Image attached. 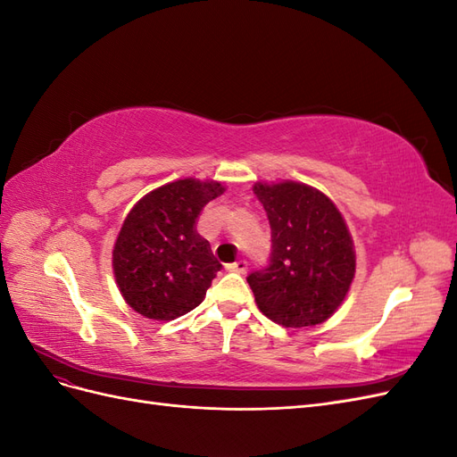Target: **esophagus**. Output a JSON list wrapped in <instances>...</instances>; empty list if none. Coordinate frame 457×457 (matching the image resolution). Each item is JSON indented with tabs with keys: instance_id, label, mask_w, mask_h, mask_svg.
I'll list each match as a JSON object with an SVG mask.
<instances>
[{
	"instance_id": "obj_1",
	"label": "esophagus",
	"mask_w": 457,
	"mask_h": 457,
	"mask_svg": "<svg viewBox=\"0 0 457 457\" xmlns=\"http://www.w3.org/2000/svg\"><path fill=\"white\" fill-rule=\"evenodd\" d=\"M227 270L238 272V274H245V270H247V261H245V259H240V261H237V262H230V265H227Z\"/></svg>"
}]
</instances>
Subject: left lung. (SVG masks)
<instances>
[{
    "instance_id": "obj_1",
    "label": "left lung",
    "mask_w": 457,
    "mask_h": 457,
    "mask_svg": "<svg viewBox=\"0 0 457 457\" xmlns=\"http://www.w3.org/2000/svg\"><path fill=\"white\" fill-rule=\"evenodd\" d=\"M270 223L269 267L247 276L259 311L284 328L326 322L354 278L351 232L324 192L295 181L255 183Z\"/></svg>"
}]
</instances>
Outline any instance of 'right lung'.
Returning <instances> with one entry per match:
<instances>
[{
  "label": "right lung",
  "instance_id": "right-lung-1",
  "mask_svg": "<svg viewBox=\"0 0 457 457\" xmlns=\"http://www.w3.org/2000/svg\"><path fill=\"white\" fill-rule=\"evenodd\" d=\"M223 192L217 181L188 177L133 205L114 244L112 269L121 297L135 312L168 322L204 301L220 265L210 242L196 232V219Z\"/></svg>",
  "mask_w": 457,
  "mask_h": 457
}]
</instances>
